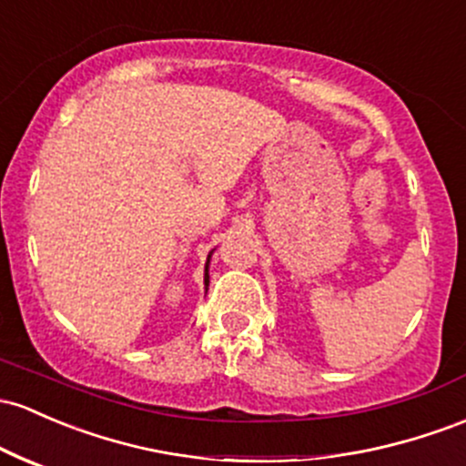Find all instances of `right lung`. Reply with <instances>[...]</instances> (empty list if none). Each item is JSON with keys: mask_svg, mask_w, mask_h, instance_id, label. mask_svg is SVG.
I'll use <instances>...</instances> for the list:
<instances>
[{"mask_svg": "<svg viewBox=\"0 0 466 466\" xmlns=\"http://www.w3.org/2000/svg\"><path fill=\"white\" fill-rule=\"evenodd\" d=\"M212 254H214V249L208 254V260H206V276H203V285H206V294H208V285H209V260H212Z\"/></svg>", "mask_w": 466, "mask_h": 466, "instance_id": "1", "label": "right lung"}]
</instances>
